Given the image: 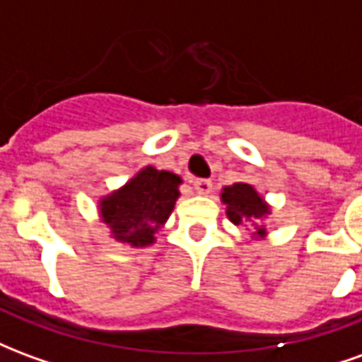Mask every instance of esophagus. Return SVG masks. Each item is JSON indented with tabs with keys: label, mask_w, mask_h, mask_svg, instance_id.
<instances>
[{
	"label": "esophagus",
	"mask_w": 362,
	"mask_h": 362,
	"mask_svg": "<svg viewBox=\"0 0 362 362\" xmlns=\"http://www.w3.org/2000/svg\"><path fill=\"white\" fill-rule=\"evenodd\" d=\"M194 188L199 196H207V194H211L213 182L207 180V178H197V180H194Z\"/></svg>",
	"instance_id": "obj_1"
}]
</instances>
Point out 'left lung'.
Instances as JSON below:
<instances>
[{
  "mask_svg": "<svg viewBox=\"0 0 362 362\" xmlns=\"http://www.w3.org/2000/svg\"><path fill=\"white\" fill-rule=\"evenodd\" d=\"M221 202L227 205V217L233 225H243L252 230V238H266L264 221L272 213V207L252 184L236 182L233 186H225Z\"/></svg>",
  "mask_w": 362,
  "mask_h": 362,
  "instance_id": "1",
  "label": "left lung"
}]
</instances>
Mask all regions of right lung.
I'll return each mask as SVG.
<instances>
[{
	"mask_svg": "<svg viewBox=\"0 0 362 362\" xmlns=\"http://www.w3.org/2000/svg\"><path fill=\"white\" fill-rule=\"evenodd\" d=\"M180 184L178 174L145 166L122 188L100 197L98 213L112 238L132 248L155 244V235L180 197Z\"/></svg>",
	"mask_w": 362,
	"mask_h": 362,
	"instance_id": "obj_1",
	"label": "right lung"
}]
</instances>
